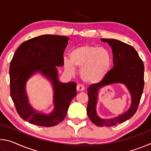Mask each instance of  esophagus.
Segmentation results:
<instances>
[{
  "mask_svg": "<svg viewBox=\"0 0 151 151\" xmlns=\"http://www.w3.org/2000/svg\"><path fill=\"white\" fill-rule=\"evenodd\" d=\"M76 90H77L78 92L83 91L84 90H85V87H84L83 85L78 84V85H77V86H76Z\"/></svg>",
  "mask_w": 151,
  "mask_h": 151,
  "instance_id": "esophagus-1",
  "label": "esophagus"
}]
</instances>
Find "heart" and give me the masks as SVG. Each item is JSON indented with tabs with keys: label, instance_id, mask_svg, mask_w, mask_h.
Returning a JSON list of instances; mask_svg holds the SVG:
<instances>
[{
	"label": "heart",
	"instance_id": "obj_1",
	"mask_svg": "<svg viewBox=\"0 0 151 151\" xmlns=\"http://www.w3.org/2000/svg\"><path fill=\"white\" fill-rule=\"evenodd\" d=\"M112 63L111 53L107 48L88 45L75 48L70 53V60H63L66 72L73 74L75 67L81 68L82 80L89 83L103 80L111 70Z\"/></svg>",
	"mask_w": 151,
	"mask_h": 151
}]
</instances>
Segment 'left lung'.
Segmentation results:
<instances>
[{"mask_svg":"<svg viewBox=\"0 0 151 151\" xmlns=\"http://www.w3.org/2000/svg\"><path fill=\"white\" fill-rule=\"evenodd\" d=\"M112 48L114 66L100 83L93 84L87 89L88 102L87 114L91 121L99 127H111L131 119L137 112L144 88L145 66L141 58L132 46L116 39H101ZM122 83L132 96V104L128 111L111 119L100 118L96 113L98 92L100 88L112 83Z\"/></svg>","mask_w":151,"mask_h":151,"instance_id":"8db88e82","label":"left lung"}]
</instances>
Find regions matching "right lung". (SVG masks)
<instances>
[{
	"instance_id": "obj_1",
	"label": "right lung",
	"mask_w": 151,
	"mask_h": 151,
	"mask_svg": "<svg viewBox=\"0 0 151 151\" xmlns=\"http://www.w3.org/2000/svg\"><path fill=\"white\" fill-rule=\"evenodd\" d=\"M68 39L65 36L41 35L22 42L14 54L9 71L11 98L19 116L30 123L42 127L60 123L76 95V83L59 82L56 67L64 65L63 54ZM36 72L41 73L52 83L55 109L48 115L35 111L28 103L25 86Z\"/></svg>"
}]
</instances>
